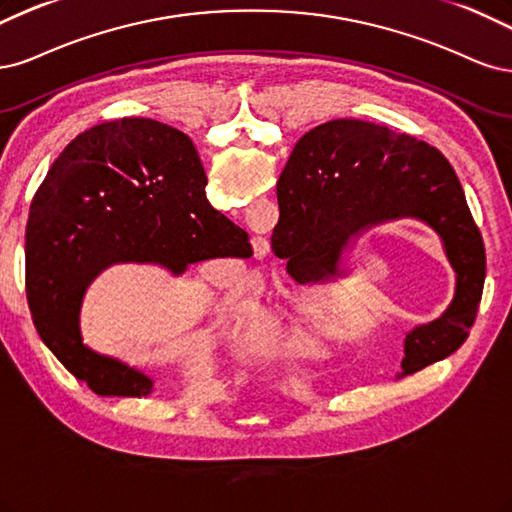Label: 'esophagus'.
I'll use <instances>...</instances> for the list:
<instances>
[{
    "label": "esophagus",
    "mask_w": 512,
    "mask_h": 512,
    "mask_svg": "<svg viewBox=\"0 0 512 512\" xmlns=\"http://www.w3.org/2000/svg\"><path fill=\"white\" fill-rule=\"evenodd\" d=\"M253 246H255V255H259V257H261V255H266V253L270 251V244H268V240H266V238H257Z\"/></svg>",
    "instance_id": "obj_1"
}]
</instances>
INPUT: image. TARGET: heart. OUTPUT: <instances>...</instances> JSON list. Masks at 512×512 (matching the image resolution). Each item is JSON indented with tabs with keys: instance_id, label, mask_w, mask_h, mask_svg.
Instances as JSON below:
<instances>
[{
	"instance_id": "b5f03b06",
	"label": "heart",
	"mask_w": 512,
	"mask_h": 512,
	"mask_svg": "<svg viewBox=\"0 0 512 512\" xmlns=\"http://www.w3.org/2000/svg\"><path fill=\"white\" fill-rule=\"evenodd\" d=\"M225 310H236L242 304V298L238 293H227L221 300ZM255 334L261 342L263 349H285V351H306V340L302 336L300 329L291 327L283 315H274V312H261V315H255L251 321Z\"/></svg>"
}]
</instances>
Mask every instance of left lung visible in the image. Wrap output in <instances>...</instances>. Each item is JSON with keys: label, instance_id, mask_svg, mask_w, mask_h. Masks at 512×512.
Here are the masks:
<instances>
[{"label": "left lung", "instance_id": "left-lung-1", "mask_svg": "<svg viewBox=\"0 0 512 512\" xmlns=\"http://www.w3.org/2000/svg\"><path fill=\"white\" fill-rule=\"evenodd\" d=\"M276 195L272 251L300 283L338 274L349 244L372 225L402 217L430 225L455 270V298L440 319L406 336L402 372L415 374L466 342L485 285V246L438 148L368 121H327L295 144Z\"/></svg>", "mask_w": 512, "mask_h": 512}]
</instances>
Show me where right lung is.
Listing matches in <instances>:
<instances>
[{
	"label": "right lung",
	"mask_w": 512,
	"mask_h": 512,
	"mask_svg": "<svg viewBox=\"0 0 512 512\" xmlns=\"http://www.w3.org/2000/svg\"><path fill=\"white\" fill-rule=\"evenodd\" d=\"M208 178L189 136L153 119H119L76 136L29 208L25 287L44 344L97 395L140 398L153 381L82 344L80 306L112 263H189L253 255L249 234L206 197Z\"/></svg>",
	"instance_id": "add662e5"
}]
</instances>
